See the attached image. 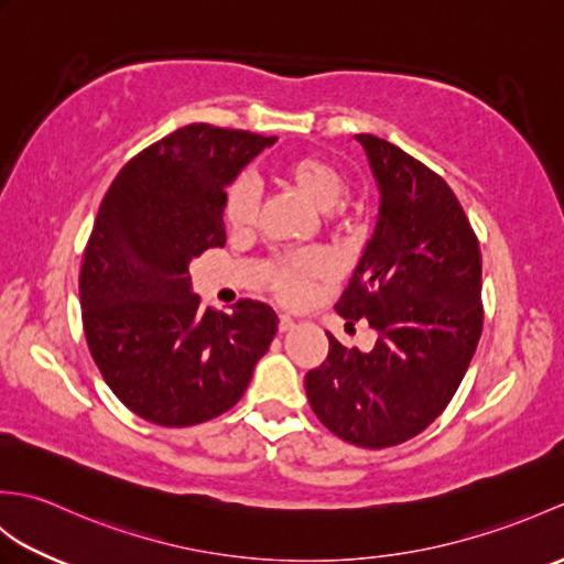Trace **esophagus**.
I'll return each instance as SVG.
<instances>
[{
	"label": "esophagus",
	"mask_w": 564,
	"mask_h": 564,
	"mask_svg": "<svg viewBox=\"0 0 564 564\" xmlns=\"http://www.w3.org/2000/svg\"><path fill=\"white\" fill-rule=\"evenodd\" d=\"M293 317H289V315H281L279 317V332H289V329H293Z\"/></svg>",
	"instance_id": "34e87169"
}]
</instances>
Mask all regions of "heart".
<instances>
[{"instance_id": "heart-1", "label": "heart", "mask_w": 564, "mask_h": 564, "mask_svg": "<svg viewBox=\"0 0 564 564\" xmlns=\"http://www.w3.org/2000/svg\"><path fill=\"white\" fill-rule=\"evenodd\" d=\"M275 178L283 186H289L297 194H303L310 203H315L319 210H327V220H341L344 194H346V176L339 164L325 158V154L307 152L297 158L283 160L275 164ZM259 194L249 178L239 176L227 186L225 194V223L235 232H245L257 220ZM334 271L332 259L319 249L307 251H285L275 254L269 261V285L285 305H301L313 283L329 279Z\"/></svg>"}]
</instances>
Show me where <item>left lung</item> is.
<instances>
[{"mask_svg":"<svg viewBox=\"0 0 564 564\" xmlns=\"http://www.w3.org/2000/svg\"><path fill=\"white\" fill-rule=\"evenodd\" d=\"M376 174L373 237L337 301L346 325L368 319L370 351L327 334L307 370L310 406L332 434L361 448L414 438L446 410L482 334V254L451 186L392 142L356 135Z\"/></svg>","mask_w":564,"mask_h":564,"instance_id":"left-lung-1","label":"left lung"}]
</instances>
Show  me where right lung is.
<instances>
[{
	"mask_svg": "<svg viewBox=\"0 0 564 564\" xmlns=\"http://www.w3.org/2000/svg\"><path fill=\"white\" fill-rule=\"evenodd\" d=\"M273 140L191 123L106 191L82 254V325L106 386L145 422L194 426L232 410L275 337L269 305L242 297L215 313L188 275L191 259L225 247V186Z\"/></svg>",
	"mask_w": 564,
	"mask_h": 564,
	"instance_id": "right-lung-1",
	"label": "right lung"
}]
</instances>
